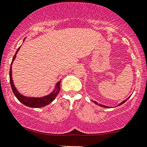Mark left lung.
<instances>
[{
  "instance_id": "1",
  "label": "left lung",
  "mask_w": 147,
  "mask_h": 147,
  "mask_svg": "<svg viewBox=\"0 0 147 147\" xmlns=\"http://www.w3.org/2000/svg\"><path fill=\"white\" fill-rule=\"evenodd\" d=\"M130 98V96H129V97L128 98H127V99L126 100H123V101L122 102H121V103H120V104H118L117 105V106H121V104H123V103H125V102L126 101H127V100L128 99H129V98ZM94 103V104H96V105H98V106H101V107H103V108H109V106H104V105H102V104H98V103L97 102H96V101H92Z\"/></svg>"
}]
</instances>
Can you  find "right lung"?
Wrapping results in <instances>:
<instances>
[{"mask_svg": "<svg viewBox=\"0 0 147 147\" xmlns=\"http://www.w3.org/2000/svg\"><path fill=\"white\" fill-rule=\"evenodd\" d=\"M20 47L21 46H20V47L18 48L16 53H15L14 57H13L12 63H11V65H10V74H9L10 82L11 88H12L13 93H14V94L15 95V96H16L17 99L22 104H23L26 106L30 107V108H35L45 107L53 101V100L55 99V98L57 97V96L59 92L60 88H61L60 84H61V80H60L59 81H58V82H57L55 86V89L53 90V91L47 96H42V97H28V96H25L20 93L18 91L16 86H14V82H13V80H12V65L14 59L16 57V55L20 50Z\"/></svg>", "mask_w": 147, "mask_h": 147, "instance_id": "add662e5", "label": "right lung"}]
</instances>
